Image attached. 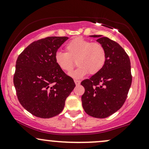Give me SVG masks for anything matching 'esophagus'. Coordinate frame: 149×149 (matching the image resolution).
Returning <instances> with one entry per match:
<instances>
[{
    "instance_id": "esophagus-1",
    "label": "esophagus",
    "mask_w": 149,
    "mask_h": 149,
    "mask_svg": "<svg viewBox=\"0 0 149 149\" xmlns=\"http://www.w3.org/2000/svg\"><path fill=\"white\" fill-rule=\"evenodd\" d=\"M74 82H75V83H76V85H79L80 84V80H74Z\"/></svg>"
}]
</instances>
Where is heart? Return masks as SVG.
<instances>
[{"label":"heart","instance_id":"b5f03b06","mask_svg":"<svg viewBox=\"0 0 149 149\" xmlns=\"http://www.w3.org/2000/svg\"><path fill=\"white\" fill-rule=\"evenodd\" d=\"M66 53L57 51L55 61L57 65L66 72L73 69L76 60L78 67L69 76L80 79L89 72L96 74L103 69L106 61V51L101 44L92 42L82 37H76L65 46Z\"/></svg>","mask_w":149,"mask_h":149}]
</instances>
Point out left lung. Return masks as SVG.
Listing matches in <instances>:
<instances>
[{"label":"left lung","instance_id":"obj_1","mask_svg":"<svg viewBox=\"0 0 149 149\" xmlns=\"http://www.w3.org/2000/svg\"><path fill=\"white\" fill-rule=\"evenodd\" d=\"M104 46L106 61L99 72L81 85L84 110L95 118H106L119 110L124 103L132 83L131 67L128 55L118 43L101 35H90Z\"/></svg>","mask_w":149,"mask_h":149}]
</instances>
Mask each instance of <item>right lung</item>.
Listing matches in <instances>:
<instances>
[{"label":"right lung","instance_id":"add662e5","mask_svg":"<svg viewBox=\"0 0 149 149\" xmlns=\"http://www.w3.org/2000/svg\"><path fill=\"white\" fill-rule=\"evenodd\" d=\"M69 37H48L30 44L18 57L14 85L21 105L35 116L48 119L63 110L76 87L57 65L55 54Z\"/></svg>","mask_w":149,"mask_h":149}]
</instances>
